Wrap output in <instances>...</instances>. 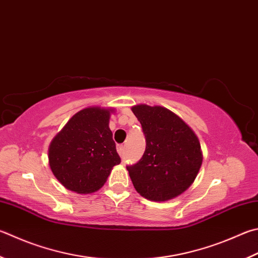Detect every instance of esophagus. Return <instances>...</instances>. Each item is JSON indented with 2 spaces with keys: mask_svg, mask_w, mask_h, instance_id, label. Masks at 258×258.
<instances>
[{
  "mask_svg": "<svg viewBox=\"0 0 258 258\" xmlns=\"http://www.w3.org/2000/svg\"><path fill=\"white\" fill-rule=\"evenodd\" d=\"M116 149H117V152H118L119 156H123V154H124V145H121V144L117 145Z\"/></svg>",
  "mask_w": 258,
  "mask_h": 258,
  "instance_id": "esophagus-1",
  "label": "esophagus"
}]
</instances>
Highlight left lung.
I'll list each match as a JSON object with an SVG mask.
<instances>
[{
  "label": "left lung",
  "instance_id": "1",
  "mask_svg": "<svg viewBox=\"0 0 258 258\" xmlns=\"http://www.w3.org/2000/svg\"><path fill=\"white\" fill-rule=\"evenodd\" d=\"M131 109L141 123L147 141L141 160L126 167L134 188L154 202L177 198L189 188L202 166L199 138L165 107L140 104Z\"/></svg>",
  "mask_w": 258,
  "mask_h": 258
}]
</instances>
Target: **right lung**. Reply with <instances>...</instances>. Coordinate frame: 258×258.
<instances>
[{
    "mask_svg": "<svg viewBox=\"0 0 258 258\" xmlns=\"http://www.w3.org/2000/svg\"><path fill=\"white\" fill-rule=\"evenodd\" d=\"M114 108L91 106L69 119L48 148L50 170L65 188L90 194L104 186L120 158L109 128Z\"/></svg>",
    "mask_w": 258,
    "mask_h": 258,
    "instance_id": "obj_1",
    "label": "right lung"
}]
</instances>
